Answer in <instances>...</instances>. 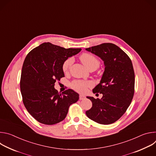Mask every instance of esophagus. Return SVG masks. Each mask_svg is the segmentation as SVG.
Returning <instances> with one entry per match:
<instances>
[{"mask_svg":"<svg viewBox=\"0 0 156 156\" xmlns=\"http://www.w3.org/2000/svg\"><path fill=\"white\" fill-rule=\"evenodd\" d=\"M85 98L86 97L84 95H80V100H84Z\"/></svg>","mask_w":156,"mask_h":156,"instance_id":"obj_1","label":"esophagus"}]
</instances>
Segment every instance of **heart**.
I'll return each mask as SVG.
<instances>
[{
	"mask_svg": "<svg viewBox=\"0 0 156 156\" xmlns=\"http://www.w3.org/2000/svg\"><path fill=\"white\" fill-rule=\"evenodd\" d=\"M81 62L84 64V65L87 69L94 66L96 68H98L99 66V61L98 59L92 54L84 53L80 57ZM73 62V58L72 57H69L66 58L62 64V70L63 72H67L71 65ZM93 83L90 81H81V80H76L72 83V87L76 91L84 93L86 91L87 88L93 86Z\"/></svg>",
	"mask_w": 156,
	"mask_h": 156,
	"instance_id": "heart-1",
	"label": "heart"
}]
</instances>
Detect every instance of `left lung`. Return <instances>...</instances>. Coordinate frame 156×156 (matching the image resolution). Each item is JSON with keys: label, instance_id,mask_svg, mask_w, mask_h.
I'll use <instances>...</instances> for the list:
<instances>
[{"label": "left lung", "instance_id": "8db88e82", "mask_svg": "<svg viewBox=\"0 0 156 156\" xmlns=\"http://www.w3.org/2000/svg\"><path fill=\"white\" fill-rule=\"evenodd\" d=\"M100 57L105 69L93 93L102 94L101 99L87 96L93 106L86 112L89 119L102 125L118 120L129 106L135 92V73L131 59L119 47L112 43L86 48Z\"/></svg>", "mask_w": 156, "mask_h": 156}]
</instances>
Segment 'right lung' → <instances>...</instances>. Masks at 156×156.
<instances>
[{"instance_id": "1", "label": "right lung", "mask_w": 156, "mask_h": 156, "mask_svg": "<svg viewBox=\"0 0 156 156\" xmlns=\"http://www.w3.org/2000/svg\"><path fill=\"white\" fill-rule=\"evenodd\" d=\"M81 49H65L44 42L27 55L21 70L20 90L28 112L39 122L54 125L63 120L79 94L71 89L58 93L56 80L65 76L62 64Z\"/></svg>"}]
</instances>
